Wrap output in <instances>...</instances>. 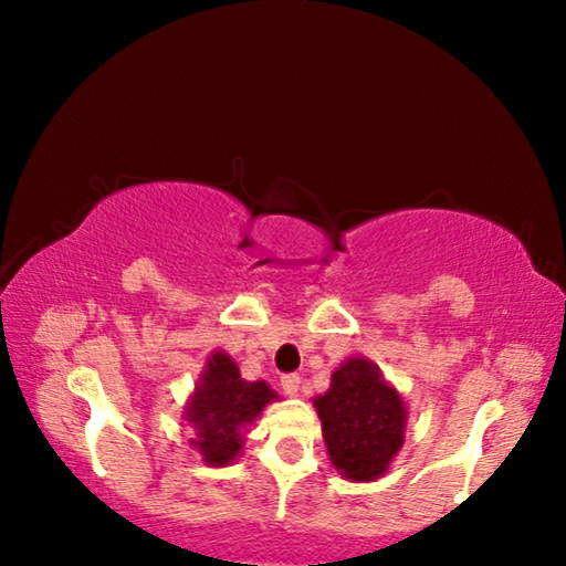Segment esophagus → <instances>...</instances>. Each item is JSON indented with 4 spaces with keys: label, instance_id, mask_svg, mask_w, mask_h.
Returning a JSON list of instances; mask_svg holds the SVG:
<instances>
[{
    "label": "esophagus",
    "instance_id": "obj_1",
    "mask_svg": "<svg viewBox=\"0 0 566 566\" xmlns=\"http://www.w3.org/2000/svg\"><path fill=\"white\" fill-rule=\"evenodd\" d=\"M300 385H302V379L296 377V375H284L282 377V389H284L286 397L300 395Z\"/></svg>",
    "mask_w": 566,
    "mask_h": 566
}]
</instances>
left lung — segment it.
I'll return each instance as SVG.
<instances>
[{
    "instance_id": "left-lung-1",
    "label": "left lung",
    "mask_w": 566,
    "mask_h": 566,
    "mask_svg": "<svg viewBox=\"0 0 566 566\" xmlns=\"http://www.w3.org/2000/svg\"><path fill=\"white\" fill-rule=\"evenodd\" d=\"M332 467L349 482L387 474L407 432V401L375 361L361 354L332 371V385L312 399Z\"/></svg>"
}]
</instances>
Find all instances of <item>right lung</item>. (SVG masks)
I'll return each mask as SVG.
<instances>
[{
    "instance_id": "obj_1",
    "label": "right lung",
    "mask_w": 566,
    "mask_h": 566,
    "mask_svg": "<svg viewBox=\"0 0 566 566\" xmlns=\"http://www.w3.org/2000/svg\"><path fill=\"white\" fill-rule=\"evenodd\" d=\"M276 399L280 395L264 379H242L237 361L214 349L185 405L187 424L195 429L189 444L202 454L205 464L229 467L242 457L247 429Z\"/></svg>"
}]
</instances>
